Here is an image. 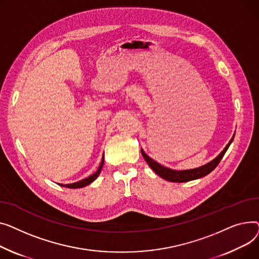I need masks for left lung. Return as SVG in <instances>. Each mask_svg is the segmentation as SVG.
<instances>
[{"label": "left lung", "instance_id": "obj_1", "mask_svg": "<svg viewBox=\"0 0 259 259\" xmlns=\"http://www.w3.org/2000/svg\"><path fill=\"white\" fill-rule=\"evenodd\" d=\"M234 136L231 138V140L229 141L226 145V147L223 149V151H221V154L215 157L213 160L208 162L205 165H202L200 167H196V168H192V169H185V170H176V169H171L168 168V167H165L161 164H159L158 162H156L154 159H151L150 157H148L144 150L141 148V153L143 158L145 159L146 163L148 164V166L153 169L158 176H160L162 179L169 181V182H176V183H183V182H188V181H192V180H196L203 178L205 176H207L208 174H210L212 170H213L215 167L219 165V163L221 162V160L223 159L225 153L227 151V149L229 148L230 144L232 143Z\"/></svg>", "mask_w": 259, "mask_h": 259}]
</instances>
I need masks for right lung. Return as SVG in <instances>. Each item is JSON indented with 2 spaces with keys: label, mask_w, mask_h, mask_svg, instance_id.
I'll list each match as a JSON object with an SVG mask.
<instances>
[{
  "label": "right lung",
  "mask_w": 259,
  "mask_h": 259,
  "mask_svg": "<svg viewBox=\"0 0 259 259\" xmlns=\"http://www.w3.org/2000/svg\"><path fill=\"white\" fill-rule=\"evenodd\" d=\"M103 163H104V156H102V159H101V162L99 164L98 169L93 175H91L88 178L82 179V180H80L78 182H74V183H71V184H60V183H57V184L60 185V186H63V187H68V188H82V187H84V186L92 183V182H94L98 178L99 174L101 172Z\"/></svg>",
  "instance_id": "obj_1"
}]
</instances>
